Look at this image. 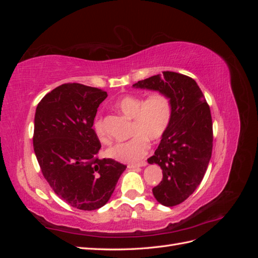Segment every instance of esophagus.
<instances>
[{"mask_svg":"<svg viewBox=\"0 0 258 258\" xmlns=\"http://www.w3.org/2000/svg\"><path fill=\"white\" fill-rule=\"evenodd\" d=\"M147 165L146 161H141L139 163H132V165H128V168L129 169H136V168H139V167H145Z\"/></svg>","mask_w":258,"mask_h":258,"instance_id":"obj_1","label":"esophagus"}]
</instances>
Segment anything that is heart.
I'll list each match as a JSON object with an SVG mask.
<instances>
[{
  "mask_svg": "<svg viewBox=\"0 0 258 258\" xmlns=\"http://www.w3.org/2000/svg\"><path fill=\"white\" fill-rule=\"evenodd\" d=\"M117 110L132 118L130 140L107 148L108 158L119 162L141 160L150 148V141H158L169 129L172 119V103L166 93L156 91L145 99L142 96L126 95L116 101ZM93 131L102 143H108V137L101 116L92 123Z\"/></svg>",
  "mask_w": 258,
  "mask_h": 258,
  "instance_id": "1",
  "label": "heart"
}]
</instances>
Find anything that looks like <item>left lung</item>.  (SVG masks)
Wrapping results in <instances>:
<instances>
[{
	"label": "left lung",
	"instance_id": "left-lung-1",
	"mask_svg": "<svg viewBox=\"0 0 258 258\" xmlns=\"http://www.w3.org/2000/svg\"><path fill=\"white\" fill-rule=\"evenodd\" d=\"M139 81L136 88L166 93L172 103V119L148 163H157L162 181L153 188L159 204L174 207L196 190L208 169L213 147L210 106L191 77L162 72Z\"/></svg>",
	"mask_w": 258,
	"mask_h": 258
}]
</instances>
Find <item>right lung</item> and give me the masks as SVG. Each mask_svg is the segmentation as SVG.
<instances>
[{
	"mask_svg": "<svg viewBox=\"0 0 258 258\" xmlns=\"http://www.w3.org/2000/svg\"><path fill=\"white\" fill-rule=\"evenodd\" d=\"M106 91L82 84H63L37 104L33 146L52 190L71 207L92 211L111 198L126 166L99 159L101 143L92 129Z\"/></svg>",
	"mask_w": 258,
	"mask_h": 258,
	"instance_id": "right-lung-1",
	"label": "right lung"
}]
</instances>
